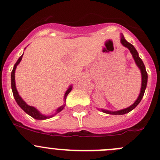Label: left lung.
Wrapping results in <instances>:
<instances>
[{
	"mask_svg": "<svg viewBox=\"0 0 160 160\" xmlns=\"http://www.w3.org/2000/svg\"><path fill=\"white\" fill-rule=\"evenodd\" d=\"M121 42H122V44L124 46H125V47H127L128 49L130 50L131 53L132 54V56H133L134 59H135V63L137 64V66L138 67V68H139L140 70H141V72H142V88H141V91H140V94H139V96H138V99H137L136 101H135V102L134 103L132 106H130V107L127 108H125V109H122V110L117 111H107V110H101L103 112L106 113V114H126V113L130 112L132 110H133V109L135 108L136 107L138 104H139V102L141 101L142 98H143V95H144L145 90H146V85H147V80H148L147 72H146V67H145V65H144V63H143L142 60V59H140L139 56H138V52L136 51V49H135V47H134V46H132L131 43L128 42L125 39V38H124L123 35H122V38H121Z\"/></svg>",
	"mask_w": 160,
	"mask_h": 160,
	"instance_id": "obj_1",
	"label": "left lung"
}]
</instances>
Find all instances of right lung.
<instances>
[{"instance_id": "obj_1", "label": "right lung", "mask_w": 160, "mask_h": 160, "mask_svg": "<svg viewBox=\"0 0 160 160\" xmlns=\"http://www.w3.org/2000/svg\"><path fill=\"white\" fill-rule=\"evenodd\" d=\"M22 56H23V55H22ZM22 56H21L20 57H19V59H18V61L16 62V63L14 64V68H13L12 71H11V89H12L13 95H14V99H15L16 102H17V104H18L19 107H20L22 110L25 111V113H27L28 114H29L31 117H32L33 118L38 119V120H44V119L49 118L52 117V116H54L55 114H57V113L60 112V111L64 108V107H65V104L62 106H61L60 108H59L57 109V111H56V113L55 114H52V115H50V116H46V115H43V114H42L39 111L37 110L36 108H35L34 107H32V106L28 105V104H27L26 103H25V101L22 99V98L19 96L18 92L17 89H16L15 80H14V73H15L16 67H17V66L18 65V63L21 62V60H22ZM71 90H72V87L70 86V88L67 90V92H66V93H65V96H64V99H65V101H66V98H67V96L68 95V93L71 91Z\"/></svg>"}]
</instances>
